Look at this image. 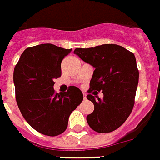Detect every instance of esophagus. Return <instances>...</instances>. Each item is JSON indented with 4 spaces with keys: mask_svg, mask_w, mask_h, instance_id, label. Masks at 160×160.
I'll return each mask as SVG.
<instances>
[{
    "mask_svg": "<svg viewBox=\"0 0 160 160\" xmlns=\"http://www.w3.org/2000/svg\"><path fill=\"white\" fill-rule=\"evenodd\" d=\"M83 98L86 99V94L85 93H83Z\"/></svg>",
    "mask_w": 160,
    "mask_h": 160,
    "instance_id": "1",
    "label": "esophagus"
}]
</instances>
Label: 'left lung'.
Masks as SVG:
<instances>
[{
  "label": "left lung",
  "mask_w": 160,
  "mask_h": 160,
  "mask_svg": "<svg viewBox=\"0 0 160 160\" xmlns=\"http://www.w3.org/2000/svg\"><path fill=\"white\" fill-rule=\"evenodd\" d=\"M74 54L95 68L88 91L92 94L87 95V99L94 103V111L87 116L88 124L97 132H112L132 111L138 83L135 56L117 44L78 48ZM99 91L103 92V99L97 96Z\"/></svg>",
  "instance_id": "8db88e82"
}]
</instances>
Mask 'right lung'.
Returning <instances> with one entry per match:
<instances>
[{
	"instance_id": "right-lung-1",
	"label": "right lung",
	"mask_w": 160,
	"mask_h": 160,
	"mask_svg": "<svg viewBox=\"0 0 160 160\" xmlns=\"http://www.w3.org/2000/svg\"><path fill=\"white\" fill-rule=\"evenodd\" d=\"M70 49L44 43L26 48L14 69L15 98L23 118L38 132L57 136L67 129L69 117L83 99L69 86L56 93L54 80L62 75L61 62Z\"/></svg>"
}]
</instances>
